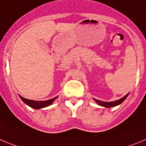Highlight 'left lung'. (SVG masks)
Masks as SVG:
<instances>
[{
	"label": "left lung",
	"mask_w": 146,
	"mask_h": 146,
	"mask_svg": "<svg viewBox=\"0 0 146 146\" xmlns=\"http://www.w3.org/2000/svg\"><path fill=\"white\" fill-rule=\"evenodd\" d=\"M129 94H127L125 95L124 97H122V99H119V100H117V101H114V102H102V101H100V100H98V99H94L95 101H96V102L100 106H102V107H107V108H109V107H115V106L117 105H119V104H120L122 102H123L124 101H125V99H126L127 96H128Z\"/></svg>",
	"instance_id": "left-lung-1"
}]
</instances>
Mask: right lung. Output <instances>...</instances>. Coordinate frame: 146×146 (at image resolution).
Returning a JSON list of instances; mask_svg holds the SVG:
<instances>
[{
  "label": "right lung",
  "instance_id": "right-lung-1",
  "mask_svg": "<svg viewBox=\"0 0 146 146\" xmlns=\"http://www.w3.org/2000/svg\"><path fill=\"white\" fill-rule=\"evenodd\" d=\"M20 98L21 99V100L25 103L26 104H27L28 106H29L30 107L34 109H41L44 108V107H47V106H50L52 104V102H54V100L56 99L57 97H54L53 99H49V100L46 101H33L30 100V99H25V98L22 97L21 96H19Z\"/></svg>",
  "mask_w": 146,
  "mask_h": 146
}]
</instances>
